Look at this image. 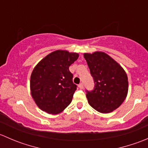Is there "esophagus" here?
<instances>
[{
    "label": "esophagus",
    "mask_w": 148,
    "mask_h": 148,
    "mask_svg": "<svg viewBox=\"0 0 148 148\" xmlns=\"http://www.w3.org/2000/svg\"><path fill=\"white\" fill-rule=\"evenodd\" d=\"M79 89H82L83 88H84V85H83V84L82 83H81V84H79Z\"/></svg>",
    "instance_id": "34e87169"
}]
</instances>
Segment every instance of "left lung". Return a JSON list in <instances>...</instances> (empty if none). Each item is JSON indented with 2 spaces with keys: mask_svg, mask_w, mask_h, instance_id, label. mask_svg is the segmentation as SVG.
<instances>
[{
  "mask_svg": "<svg viewBox=\"0 0 148 148\" xmlns=\"http://www.w3.org/2000/svg\"><path fill=\"white\" fill-rule=\"evenodd\" d=\"M90 73L95 82V88L86 91L89 105L101 113L115 110L126 99L128 92V79L121 66L102 51L84 53Z\"/></svg>",
  "mask_w": 148,
  "mask_h": 148,
  "instance_id": "left-lung-1",
  "label": "left lung"
}]
</instances>
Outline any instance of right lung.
I'll list each match as a JSON object with an SVG mask.
<instances>
[{"mask_svg":"<svg viewBox=\"0 0 148 148\" xmlns=\"http://www.w3.org/2000/svg\"><path fill=\"white\" fill-rule=\"evenodd\" d=\"M79 53L56 50L41 59L31 75L30 89L36 105L51 114L62 112L72 100L77 85L69 67Z\"/></svg>","mask_w":148,"mask_h":148,"instance_id":"1","label":"right lung"}]
</instances>
